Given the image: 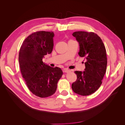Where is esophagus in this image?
Wrapping results in <instances>:
<instances>
[{"label":"esophagus","mask_w":125,"mask_h":125,"mask_svg":"<svg viewBox=\"0 0 125 125\" xmlns=\"http://www.w3.org/2000/svg\"><path fill=\"white\" fill-rule=\"evenodd\" d=\"M63 72L65 73H69V72H70V70H68V69H64L63 70Z\"/></svg>","instance_id":"1"}]
</instances>
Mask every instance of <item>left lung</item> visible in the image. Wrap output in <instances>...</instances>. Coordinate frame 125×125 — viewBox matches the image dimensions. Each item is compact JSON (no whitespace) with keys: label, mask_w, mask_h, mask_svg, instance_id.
Returning a JSON list of instances; mask_svg holds the SVG:
<instances>
[{"label":"left lung","mask_w":125,"mask_h":125,"mask_svg":"<svg viewBox=\"0 0 125 125\" xmlns=\"http://www.w3.org/2000/svg\"><path fill=\"white\" fill-rule=\"evenodd\" d=\"M73 35L79 44L78 55L85 58V69L83 72H74L77 80L71 87L74 92L78 95H90L100 87L105 74L106 49L100 37L93 32L76 31Z\"/></svg>","instance_id":"left-lung-1"}]
</instances>
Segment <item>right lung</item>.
Segmentation results:
<instances>
[{"instance_id": "add662e5", "label": "right lung", "mask_w": 125, "mask_h": 125, "mask_svg": "<svg viewBox=\"0 0 125 125\" xmlns=\"http://www.w3.org/2000/svg\"><path fill=\"white\" fill-rule=\"evenodd\" d=\"M54 35L52 32L33 33L25 39L19 52L22 76L29 90L41 98L55 93L57 83L63 75L60 68L52 67L42 61L44 56L52 51Z\"/></svg>"}]
</instances>
